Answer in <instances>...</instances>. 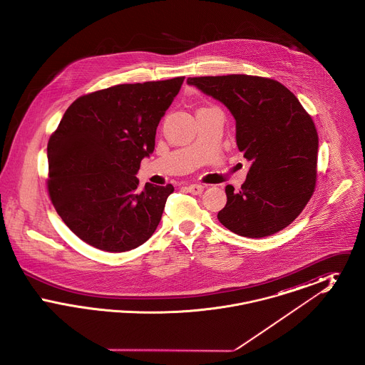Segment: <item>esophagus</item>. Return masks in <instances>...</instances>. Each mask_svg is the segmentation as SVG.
<instances>
[{
  "label": "esophagus",
  "instance_id": "34e87169",
  "mask_svg": "<svg viewBox=\"0 0 365 365\" xmlns=\"http://www.w3.org/2000/svg\"><path fill=\"white\" fill-rule=\"evenodd\" d=\"M186 189H187V191L191 192V194H195V195H197V194H201V192L204 191V186H202V185H190V186H187Z\"/></svg>",
  "mask_w": 365,
  "mask_h": 365
}]
</instances>
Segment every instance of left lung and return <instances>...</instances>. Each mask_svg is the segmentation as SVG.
<instances>
[{"label":"left lung","mask_w":365,"mask_h":365,"mask_svg":"<svg viewBox=\"0 0 365 365\" xmlns=\"http://www.w3.org/2000/svg\"><path fill=\"white\" fill-rule=\"evenodd\" d=\"M187 83L226 105L235 119L237 146L252 163L241 190L227 185L219 222L247 238L292 225L316 185L319 137L312 118L287 87L269 78L200 76Z\"/></svg>","instance_id":"left-lung-1"}]
</instances>
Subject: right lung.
Wrapping results in <instances>:
<instances>
[{"label": "right lung", "instance_id": "obj_1", "mask_svg": "<svg viewBox=\"0 0 365 365\" xmlns=\"http://www.w3.org/2000/svg\"><path fill=\"white\" fill-rule=\"evenodd\" d=\"M185 81L118 85L75 100L48 142V190L71 231L100 250L146 242L173 185L139 189V165L155 150L156 130Z\"/></svg>", "mask_w": 365, "mask_h": 365}]
</instances>
